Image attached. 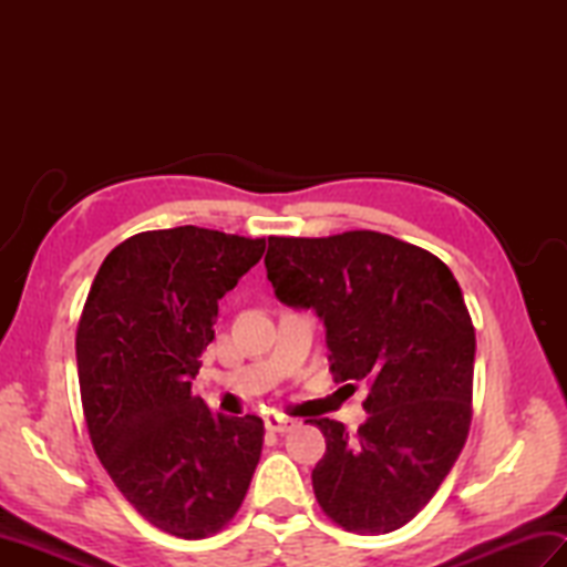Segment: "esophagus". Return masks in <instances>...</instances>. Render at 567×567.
<instances>
[{
	"label": "esophagus",
	"instance_id": "1",
	"mask_svg": "<svg viewBox=\"0 0 567 567\" xmlns=\"http://www.w3.org/2000/svg\"><path fill=\"white\" fill-rule=\"evenodd\" d=\"M265 426H268L270 433H287L297 426V421L280 416V414H270V416H265Z\"/></svg>",
	"mask_w": 567,
	"mask_h": 567
}]
</instances>
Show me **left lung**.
<instances>
[{
    "label": "left lung",
    "instance_id": "left-lung-1",
    "mask_svg": "<svg viewBox=\"0 0 567 567\" xmlns=\"http://www.w3.org/2000/svg\"><path fill=\"white\" fill-rule=\"evenodd\" d=\"M275 295L317 309L333 382H368L355 433L315 419L327 453L311 473L323 514L353 534L412 522L451 473L473 421L475 327L433 252L380 231L270 236Z\"/></svg>",
    "mask_w": 567,
    "mask_h": 567
}]
</instances>
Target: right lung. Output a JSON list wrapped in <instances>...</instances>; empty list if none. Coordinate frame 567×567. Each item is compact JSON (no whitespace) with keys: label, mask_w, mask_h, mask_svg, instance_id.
Wrapping results in <instances>:
<instances>
[{"label":"right lung","mask_w":567,"mask_h":567,"mask_svg":"<svg viewBox=\"0 0 567 567\" xmlns=\"http://www.w3.org/2000/svg\"><path fill=\"white\" fill-rule=\"evenodd\" d=\"M265 238L199 226L143 231L104 258L78 323L82 412L94 453L143 519L207 538L234 519L260 461L262 419L212 414L192 394L219 299Z\"/></svg>","instance_id":"add662e5"}]
</instances>
